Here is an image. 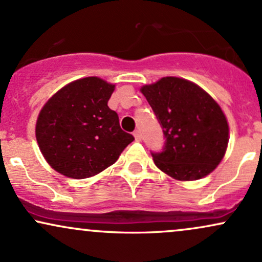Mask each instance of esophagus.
I'll list each match as a JSON object with an SVG mask.
<instances>
[{
	"mask_svg": "<svg viewBox=\"0 0 262 262\" xmlns=\"http://www.w3.org/2000/svg\"><path fill=\"white\" fill-rule=\"evenodd\" d=\"M133 134H134V138H135V140H138V141H139V140H141V135H140V130H135Z\"/></svg>",
	"mask_w": 262,
	"mask_h": 262,
	"instance_id": "obj_1",
	"label": "esophagus"
}]
</instances>
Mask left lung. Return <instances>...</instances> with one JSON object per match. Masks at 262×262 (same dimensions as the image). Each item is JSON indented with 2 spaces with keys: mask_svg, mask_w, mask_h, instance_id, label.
<instances>
[{
  "mask_svg": "<svg viewBox=\"0 0 262 262\" xmlns=\"http://www.w3.org/2000/svg\"><path fill=\"white\" fill-rule=\"evenodd\" d=\"M140 92L166 138L164 151L152 154L156 166L177 181L213 172L229 141V124L218 102L197 83L175 76L141 86Z\"/></svg>",
  "mask_w": 262,
  "mask_h": 262,
  "instance_id": "left-lung-1",
  "label": "left lung"
}]
</instances>
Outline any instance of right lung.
<instances>
[{
  "label": "right lung",
  "instance_id": "obj_1",
  "mask_svg": "<svg viewBox=\"0 0 262 262\" xmlns=\"http://www.w3.org/2000/svg\"><path fill=\"white\" fill-rule=\"evenodd\" d=\"M116 85L97 76L65 85L38 114L35 138L45 161L70 179H87L118 160L134 137L108 107Z\"/></svg>",
  "mask_w": 262,
  "mask_h": 262
}]
</instances>
